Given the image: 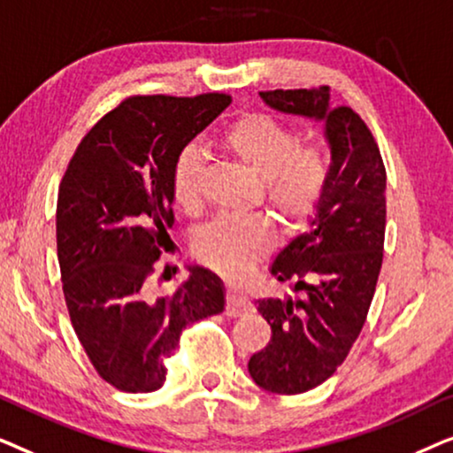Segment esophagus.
Listing matches in <instances>:
<instances>
[{
    "instance_id": "1",
    "label": "esophagus",
    "mask_w": 453,
    "mask_h": 453,
    "mask_svg": "<svg viewBox=\"0 0 453 453\" xmlns=\"http://www.w3.org/2000/svg\"><path fill=\"white\" fill-rule=\"evenodd\" d=\"M225 311H226V315H231V318H241V315L251 311V303L247 301L243 295L234 293V290H228Z\"/></svg>"
}]
</instances>
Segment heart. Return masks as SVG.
I'll return each instance as SVG.
<instances>
[{"label": "heart", "mask_w": 453, "mask_h": 453, "mask_svg": "<svg viewBox=\"0 0 453 453\" xmlns=\"http://www.w3.org/2000/svg\"><path fill=\"white\" fill-rule=\"evenodd\" d=\"M296 129L262 113L241 115L222 129L216 144L259 179L262 200L284 225H301L318 210L332 177V157L319 142H299ZM202 157L185 148L175 160L171 196L183 212L202 203ZM274 234L262 219H220L197 233L194 250L226 278H241L270 250Z\"/></svg>", "instance_id": "1"}]
</instances>
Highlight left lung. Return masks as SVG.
I'll use <instances>...</instances> for the list:
<instances>
[{"label": "left lung", "mask_w": 453, "mask_h": 453, "mask_svg": "<svg viewBox=\"0 0 453 453\" xmlns=\"http://www.w3.org/2000/svg\"><path fill=\"white\" fill-rule=\"evenodd\" d=\"M259 96L282 113L324 121L332 150V177L311 228L270 268L278 282H293L295 296L256 301L272 338L247 367L259 388L293 395L336 373L367 319L383 262L386 166L367 123L350 107L330 104V86Z\"/></svg>", "instance_id": "obj_1"}]
</instances>
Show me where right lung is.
Listing matches in <instances>:
<instances>
[{
  "instance_id": "right-lung-1",
  "label": "right lung",
  "mask_w": 453,
  "mask_h": 453,
  "mask_svg": "<svg viewBox=\"0 0 453 453\" xmlns=\"http://www.w3.org/2000/svg\"><path fill=\"white\" fill-rule=\"evenodd\" d=\"M231 96H129L80 142L58 196V259L73 332L111 386L148 394L194 321L225 309L220 278L189 268L169 295L148 284L169 243L171 175L183 148Z\"/></svg>"
}]
</instances>
